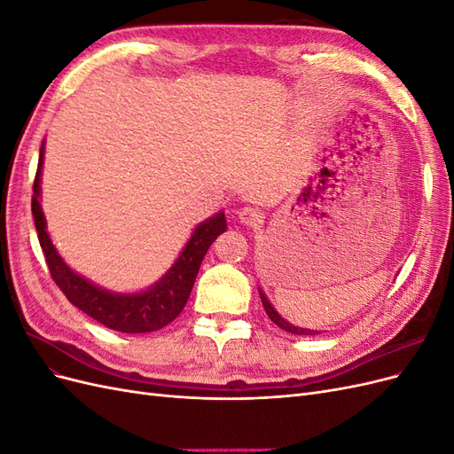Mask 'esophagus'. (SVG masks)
Returning a JSON list of instances; mask_svg holds the SVG:
<instances>
[{"label": "esophagus", "instance_id": "obj_1", "mask_svg": "<svg viewBox=\"0 0 454 454\" xmlns=\"http://www.w3.org/2000/svg\"><path fill=\"white\" fill-rule=\"evenodd\" d=\"M239 222L244 225H257L261 223V219H263V214H261L257 208H252V206H244L237 212Z\"/></svg>", "mask_w": 454, "mask_h": 454}]
</instances>
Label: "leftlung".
I'll return each instance as SVG.
<instances>
[{"label": "left lung", "instance_id": "obj_1", "mask_svg": "<svg viewBox=\"0 0 454 454\" xmlns=\"http://www.w3.org/2000/svg\"><path fill=\"white\" fill-rule=\"evenodd\" d=\"M259 295H261V303H263V307H265V310H267V314H269V318H270L274 324H277L280 329H284V332L294 333V335H318V332H314V329L299 327V325H294V324H290L287 320H284L282 316L277 312V309L272 307L269 297L263 294V290H261V287H259Z\"/></svg>", "mask_w": 454, "mask_h": 454}]
</instances>
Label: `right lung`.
<instances>
[{
  "label": "right lung",
  "instance_id": "obj_1",
  "mask_svg": "<svg viewBox=\"0 0 454 454\" xmlns=\"http://www.w3.org/2000/svg\"><path fill=\"white\" fill-rule=\"evenodd\" d=\"M45 142L39 149L37 174L34 182L32 215L41 250L45 254L52 280L70 299V303L89 314L96 322L121 333H149L177 318L193 290L197 272L212 242L227 231L225 212L219 210L200 222L162 277L140 292H112L75 272L59 254L47 232V219L41 208V170H43Z\"/></svg>",
  "mask_w": 454,
  "mask_h": 454
}]
</instances>
